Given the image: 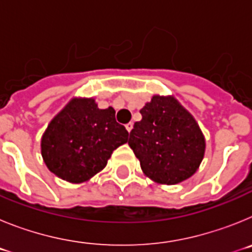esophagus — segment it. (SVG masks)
Wrapping results in <instances>:
<instances>
[{
    "label": "esophagus",
    "instance_id": "obj_1",
    "mask_svg": "<svg viewBox=\"0 0 252 252\" xmlns=\"http://www.w3.org/2000/svg\"><path fill=\"white\" fill-rule=\"evenodd\" d=\"M133 128V124L132 122H128L127 125H126V130L128 131V132H131V130H132Z\"/></svg>",
    "mask_w": 252,
    "mask_h": 252
}]
</instances>
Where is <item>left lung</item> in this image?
<instances>
[{"label": "left lung", "mask_w": 252, "mask_h": 252, "mask_svg": "<svg viewBox=\"0 0 252 252\" xmlns=\"http://www.w3.org/2000/svg\"><path fill=\"white\" fill-rule=\"evenodd\" d=\"M128 145L142 171L161 184H177L192 177L204 155L203 133L192 115L171 97L154 95L140 111Z\"/></svg>", "instance_id": "8db88e82"}]
</instances>
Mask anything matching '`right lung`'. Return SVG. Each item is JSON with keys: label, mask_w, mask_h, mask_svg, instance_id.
<instances>
[{"label": "right lung", "mask_w": 252, "mask_h": 252, "mask_svg": "<svg viewBox=\"0 0 252 252\" xmlns=\"http://www.w3.org/2000/svg\"><path fill=\"white\" fill-rule=\"evenodd\" d=\"M128 132L115 110H99L93 99H73L48 126L41 155L51 173L72 183L88 180L106 166Z\"/></svg>", "instance_id": "1"}]
</instances>
